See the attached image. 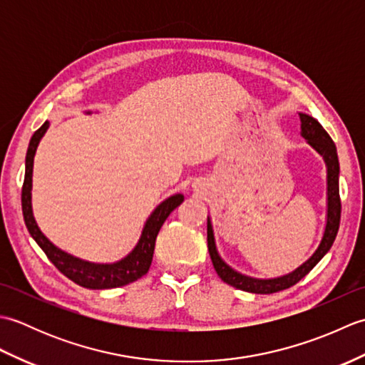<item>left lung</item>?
Masks as SVG:
<instances>
[{"instance_id":"obj_1","label":"left lung","mask_w":365,"mask_h":365,"mask_svg":"<svg viewBox=\"0 0 365 365\" xmlns=\"http://www.w3.org/2000/svg\"><path fill=\"white\" fill-rule=\"evenodd\" d=\"M299 119H301V136L306 138L307 143L322 155L328 169V215H327V227H324L322 243L319 247H317V251L312 254V257L306 260L294 271H292V273L281 277H274V279H255L232 269L227 263L220 257L215 245L212 221L210 218H207V243H208V252H210L213 267L222 281L232 287H235V289L251 292V293H260V294L276 293V292L289 289V287L299 282L301 279L304 277L309 271H311L317 263L324 257V254L331 250V246L336 240V235L339 232V224H340V212H342V205H340V196H339V158H337L336 144L331 139V136L327 133V130L320 125V122L314 119L312 115L299 113Z\"/></svg>"}]
</instances>
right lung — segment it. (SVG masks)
Listing matches in <instances>:
<instances>
[{
    "instance_id": "add662e5",
    "label": "right lung",
    "mask_w": 365,
    "mask_h": 365,
    "mask_svg": "<svg viewBox=\"0 0 365 365\" xmlns=\"http://www.w3.org/2000/svg\"><path fill=\"white\" fill-rule=\"evenodd\" d=\"M46 128H48V122H45L41 128L34 131V135L31 138L28 145L25 161V182H23L21 188V210L31 237L36 240V243L42 247L46 257L50 259V262L61 271V273L67 276L75 284L86 287V289H115V287H122L138 281L139 277H143L147 271H149L153 257L155 240H157L163 222L166 221L170 212L175 210V208L183 202V195L170 196L155 208L152 215L149 216V220L145 221V226L143 229V234L138 245L127 257H123L122 260L115 263H91L86 260L76 259L73 255L61 251L59 247L54 246L50 240L42 234L33 216V207H31L34 155Z\"/></svg>"
}]
</instances>
